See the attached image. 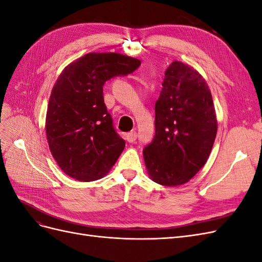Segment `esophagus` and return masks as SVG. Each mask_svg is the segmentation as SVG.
Here are the masks:
<instances>
[{
	"instance_id": "obj_1",
	"label": "esophagus",
	"mask_w": 262,
	"mask_h": 262,
	"mask_svg": "<svg viewBox=\"0 0 262 262\" xmlns=\"http://www.w3.org/2000/svg\"><path fill=\"white\" fill-rule=\"evenodd\" d=\"M137 138H138V134L136 131H131L129 133H126V136H125V139L129 142V143H133V142L137 140Z\"/></svg>"
}]
</instances>
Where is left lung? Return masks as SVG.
Masks as SVG:
<instances>
[{"label": "left lung", "mask_w": 262, "mask_h": 262, "mask_svg": "<svg viewBox=\"0 0 262 262\" xmlns=\"http://www.w3.org/2000/svg\"><path fill=\"white\" fill-rule=\"evenodd\" d=\"M162 85L155 104V136L143 156L150 179L175 187L207 163L217 121L209 86L192 67L173 61Z\"/></svg>", "instance_id": "1"}]
</instances>
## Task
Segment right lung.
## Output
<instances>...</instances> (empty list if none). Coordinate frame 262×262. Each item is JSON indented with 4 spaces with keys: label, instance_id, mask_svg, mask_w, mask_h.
Here are the masks:
<instances>
[{
    "label": "right lung",
    "instance_id": "add662e5",
    "mask_svg": "<svg viewBox=\"0 0 262 262\" xmlns=\"http://www.w3.org/2000/svg\"><path fill=\"white\" fill-rule=\"evenodd\" d=\"M141 61L116 52H92L70 63L55 82L46 116L50 152L59 167L78 181L104 177L122 153L104 102L106 81L136 71Z\"/></svg>",
    "mask_w": 262,
    "mask_h": 262
}]
</instances>
